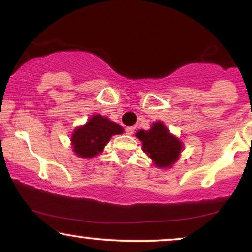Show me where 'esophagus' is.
<instances>
[{
	"label": "esophagus",
	"instance_id": "obj_1",
	"mask_svg": "<svg viewBox=\"0 0 252 252\" xmlns=\"http://www.w3.org/2000/svg\"><path fill=\"white\" fill-rule=\"evenodd\" d=\"M134 129H135V127H134V126L127 127V128H126V134H127V135H132V134L134 133Z\"/></svg>",
	"mask_w": 252,
	"mask_h": 252
}]
</instances>
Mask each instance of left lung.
<instances>
[{
	"label": "left lung",
	"mask_w": 252,
	"mask_h": 252,
	"mask_svg": "<svg viewBox=\"0 0 252 252\" xmlns=\"http://www.w3.org/2000/svg\"><path fill=\"white\" fill-rule=\"evenodd\" d=\"M135 135L142 143L143 153L153 160L156 167H172L184 149V143L170 133L163 122H155L150 129H140Z\"/></svg>",
	"instance_id": "obj_1"
}]
</instances>
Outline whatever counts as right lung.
<instances>
[{
	"instance_id": "1",
	"label": "right lung",
	"mask_w": 252,
	"mask_h": 252,
	"mask_svg": "<svg viewBox=\"0 0 252 252\" xmlns=\"http://www.w3.org/2000/svg\"><path fill=\"white\" fill-rule=\"evenodd\" d=\"M123 133V127L108 117L94 115L85 125L75 127L71 135V146L78 157L93 158L102 153L111 136Z\"/></svg>"
}]
</instances>
